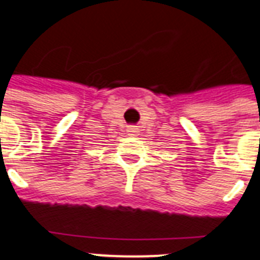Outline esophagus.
Returning a JSON list of instances; mask_svg holds the SVG:
<instances>
[{"label": "esophagus", "mask_w": 260, "mask_h": 260, "mask_svg": "<svg viewBox=\"0 0 260 260\" xmlns=\"http://www.w3.org/2000/svg\"><path fill=\"white\" fill-rule=\"evenodd\" d=\"M127 133H128V135H130V137H137V135L139 134L138 126H128Z\"/></svg>", "instance_id": "34e87169"}]
</instances>
